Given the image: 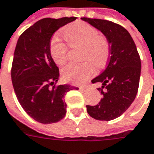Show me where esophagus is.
<instances>
[{"mask_svg":"<svg viewBox=\"0 0 154 154\" xmlns=\"http://www.w3.org/2000/svg\"><path fill=\"white\" fill-rule=\"evenodd\" d=\"M89 87V84L88 83H87V84H85V85H83V86H81L80 87V89H83V90H85V89H87V88H88Z\"/></svg>","mask_w":154,"mask_h":154,"instance_id":"1","label":"esophagus"}]
</instances>
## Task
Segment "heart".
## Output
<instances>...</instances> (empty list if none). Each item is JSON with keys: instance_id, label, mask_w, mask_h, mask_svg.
<instances>
[{"instance_id": "b5f03b06", "label": "heart", "mask_w": 154, "mask_h": 154, "mask_svg": "<svg viewBox=\"0 0 154 154\" xmlns=\"http://www.w3.org/2000/svg\"><path fill=\"white\" fill-rule=\"evenodd\" d=\"M66 42L72 48H81L82 63H70L62 69V76L66 81L79 84L87 81L94 73V65L103 66L109 57L110 48L106 37L100 35L96 27L83 21H75L66 27L62 32ZM50 54L57 65H64L67 58V46L54 37L50 42Z\"/></svg>"}]
</instances>
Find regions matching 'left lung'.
Listing matches in <instances>:
<instances>
[{
	"mask_svg": "<svg viewBox=\"0 0 154 154\" xmlns=\"http://www.w3.org/2000/svg\"><path fill=\"white\" fill-rule=\"evenodd\" d=\"M81 20L101 31L110 47V57L106 69L92 83H101L98 88L102 99L95 106H87V111L94 119L109 121L120 116L134 100L141 69L136 45L126 28L110 20Z\"/></svg>",
	"mask_w": 154,
	"mask_h": 154,
	"instance_id": "obj_1",
	"label": "left lung"
}]
</instances>
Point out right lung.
Listing matches in <instances>:
<instances>
[{
  "label": "right lung",
  "mask_w": 154,
  "mask_h": 154,
  "mask_svg": "<svg viewBox=\"0 0 154 154\" xmlns=\"http://www.w3.org/2000/svg\"><path fill=\"white\" fill-rule=\"evenodd\" d=\"M76 17L44 18L20 35L12 63V83L24 111L42 124L58 122L64 118L65 94L70 85H57L60 72L50 54L52 36L60 27Z\"/></svg>",
  "instance_id": "obj_1"
}]
</instances>
